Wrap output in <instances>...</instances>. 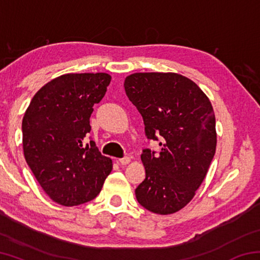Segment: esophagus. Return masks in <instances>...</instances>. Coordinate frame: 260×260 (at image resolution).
Here are the masks:
<instances>
[{"label":"esophagus","mask_w":260,"mask_h":260,"mask_svg":"<svg viewBox=\"0 0 260 260\" xmlns=\"http://www.w3.org/2000/svg\"><path fill=\"white\" fill-rule=\"evenodd\" d=\"M118 161H119L120 165H127L131 161V158L129 157H124V158H121V159H119Z\"/></svg>","instance_id":"1"}]
</instances>
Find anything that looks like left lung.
I'll list each match as a JSON object with an SVG mask.
<instances>
[{
	"label": "left lung",
	"mask_w": 260,
	"mask_h": 260,
	"mask_svg": "<svg viewBox=\"0 0 260 260\" xmlns=\"http://www.w3.org/2000/svg\"><path fill=\"white\" fill-rule=\"evenodd\" d=\"M127 98L143 118L159 155H141L146 179L135 189L150 212L172 214L184 208L203 182L217 147L212 104L190 79L172 72L133 73L124 82Z\"/></svg>",
	"instance_id": "left-lung-1"
}]
</instances>
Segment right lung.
I'll return each instance as SVG.
<instances>
[{
    "instance_id": "right-lung-1",
    "label": "right lung",
    "mask_w": 260,
    "mask_h": 260,
    "mask_svg": "<svg viewBox=\"0 0 260 260\" xmlns=\"http://www.w3.org/2000/svg\"><path fill=\"white\" fill-rule=\"evenodd\" d=\"M111 81L108 73H68L46 83L24 114L23 150L35 179L63 206L99 195L112 160L87 143L93 107Z\"/></svg>"
}]
</instances>
